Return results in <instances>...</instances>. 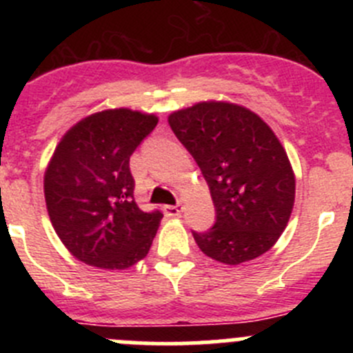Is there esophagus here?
<instances>
[{"mask_svg": "<svg viewBox=\"0 0 353 353\" xmlns=\"http://www.w3.org/2000/svg\"><path fill=\"white\" fill-rule=\"evenodd\" d=\"M163 212H165V215H169V216H177V215H181V212H183V206L167 205V206H163Z\"/></svg>", "mask_w": 353, "mask_h": 353, "instance_id": "obj_1", "label": "esophagus"}]
</instances>
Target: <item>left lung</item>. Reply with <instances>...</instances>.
<instances>
[{
    "label": "left lung",
    "mask_w": 353,
    "mask_h": 353,
    "mask_svg": "<svg viewBox=\"0 0 353 353\" xmlns=\"http://www.w3.org/2000/svg\"><path fill=\"white\" fill-rule=\"evenodd\" d=\"M169 124L201 169L216 222L193 232L208 258L251 261L275 245L295 201V176L285 148L252 110L225 101L174 110Z\"/></svg>",
    "instance_id": "8db88e82"
}]
</instances>
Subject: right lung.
<instances>
[{
  "instance_id": "right-lung-1",
  "label": "right lung",
  "mask_w": 353,
  "mask_h": 353,
  "mask_svg": "<svg viewBox=\"0 0 353 353\" xmlns=\"http://www.w3.org/2000/svg\"><path fill=\"white\" fill-rule=\"evenodd\" d=\"M157 123L155 114L105 109L63 134L46 169L44 196L56 234L78 261L126 270L150 251L163 215L138 208L130 157Z\"/></svg>"
}]
</instances>
